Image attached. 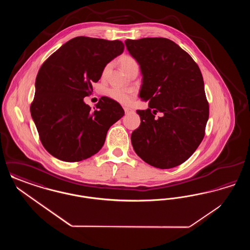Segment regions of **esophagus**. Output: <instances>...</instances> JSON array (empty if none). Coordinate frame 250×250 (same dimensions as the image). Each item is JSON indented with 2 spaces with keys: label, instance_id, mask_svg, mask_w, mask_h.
I'll return each instance as SVG.
<instances>
[{
  "label": "esophagus",
  "instance_id": "obj_1",
  "mask_svg": "<svg viewBox=\"0 0 250 250\" xmlns=\"http://www.w3.org/2000/svg\"><path fill=\"white\" fill-rule=\"evenodd\" d=\"M124 110H125V114H128V113H130V112H133V109H131L130 107H124Z\"/></svg>",
  "mask_w": 250,
  "mask_h": 250
}]
</instances>
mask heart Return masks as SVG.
<instances>
[{"instance_id":"heart-1","label":"heart","mask_w":250,"mask_h":250,"mask_svg":"<svg viewBox=\"0 0 250 250\" xmlns=\"http://www.w3.org/2000/svg\"><path fill=\"white\" fill-rule=\"evenodd\" d=\"M120 64L123 71H126L132 67L138 66L137 61L129 55L123 56L120 60ZM109 68H110V64H107L103 70V76L107 75ZM107 95L111 99H113L114 101L118 102L122 105H128L132 99L131 91L126 89H121V88H110L109 90H107Z\"/></svg>"}]
</instances>
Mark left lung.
Here are the masks:
<instances>
[{"label":"left lung","instance_id":"1","mask_svg":"<svg viewBox=\"0 0 250 250\" xmlns=\"http://www.w3.org/2000/svg\"><path fill=\"white\" fill-rule=\"evenodd\" d=\"M143 75L140 97L149 108L137 110L140 126L131 134L136 154L158 168L188 160L205 135L209 104L202 72L190 55L163 37L125 40ZM161 112V118H156Z\"/></svg>","mask_w":250,"mask_h":250}]
</instances>
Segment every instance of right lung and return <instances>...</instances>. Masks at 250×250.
<instances>
[{
	"instance_id": "add662e5",
	"label": "right lung",
	"mask_w": 250,
	"mask_h": 250,
	"mask_svg": "<svg viewBox=\"0 0 250 250\" xmlns=\"http://www.w3.org/2000/svg\"><path fill=\"white\" fill-rule=\"evenodd\" d=\"M124 48L119 40L78 36L43 62L30 109L40 141L50 155L78 162L102 148L108 128L125 111L107 96L92 110L83 98L91 94L92 83L99 81L107 63Z\"/></svg>"
}]
</instances>
